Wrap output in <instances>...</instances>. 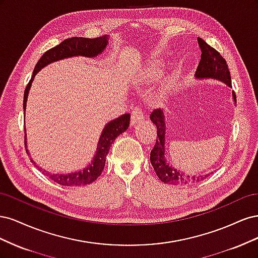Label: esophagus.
<instances>
[{
	"instance_id": "esophagus-1",
	"label": "esophagus",
	"mask_w": 258,
	"mask_h": 258,
	"mask_svg": "<svg viewBox=\"0 0 258 258\" xmlns=\"http://www.w3.org/2000/svg\"><path fill=\"white\" fill-rule=\"evenodd\" d=\"M144 118L143 110L140 106L135 107L131 112V124H136Z\"/></svg>"
}]
</instances>
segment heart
Here are the masks:
<instances>
[{
	"label": "heart",
	"mask_w": 258,
	"mask_h": 258,
	"mask_svg": "<svg viewBox=\"0 0 258 258\" xmlns=\"http://www.w3.org/2000/svg\"><path fill=\"white\" fill-rule=\"evenodd\" d=\"M158 74H159V67L158 66H153V67H151L150 69H148L146 76L150 80H155L156 77L158 76Z\"/></svg>",
	"instance_id": "1"
}]
</instances>
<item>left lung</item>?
I'll return each instance as SVG.
<instances>
[{
  "label": "left lung",
  "instance_id": "1",
  "mask_svg": "<svg viewBox=\"0 0 258 258\" xmlns=\"http://www.w3.org/2000/svg\"><path fill=\"white\" fill-rule=\"evenodd\" d=\"M198 44L201 49V58L196 71L197 79H216L227 84L231 87V77L226 60L222 54L213 47H211L202 38L198 37ZM233 99L236 100L235 91L232 92ZM151 120L157 127V139L153 150L151 151V162L156 174L160 181L172 185H189L198 183L205 179L208 175H186L185 173L170 167L165 158V141H166V124L163 118V112L160 108H156L151 113Z\"/></svg>",
  "mask_w": 258,
  "mask_h": 258
}]
</instances>
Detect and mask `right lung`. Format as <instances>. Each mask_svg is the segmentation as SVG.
<instances>
[{
    "mask_svg": "<svg viewBox=\"0 0 258 258\" xmlns=\"http://www.w3.org/2000/svg\"><path fill=\"white\" fill-rule=\"evenodd\" d=\"M107 44V36H100L96 38H86V37H71L67 38L63 42H61L59 45L54 46L49 50L46 51L41 59L38 60L36 63L34 71L31 77L30 82L28 83L27 87L25 89V96H23V111H26V104L28 99V93L31 87V84L34 79L36 73L40 71L41 69L46 67L47 64L51 63L53 61L61 60L73 56H85V57H96L99 53L102 52L106 47ZM130 123V114H123L118 118H116L104 127L102 134L99 139V143L97 147V153L93 156V160L90 165L85 168L79 172L70 173V174H51L47 171L43 170L42 168L37 169L42 171L43 174L47 175L53 182H56L60 185L63 186H84L95 182L96 179L101 175L105 166V158L106 155L110 151L112 143L115 141V139L121 135L123 131H126L129 127ZM26 135H25V147L27 150V141H26ZM28 155H30L28 153ZM31 159V158H30ZM32 163L35 162L31 159Z\"/></svg>",
    "mask_w": 258,
    "mask_h": 258,
    "instance_id": "obj_1",
    "label": "right lung"
}]
</instances>
